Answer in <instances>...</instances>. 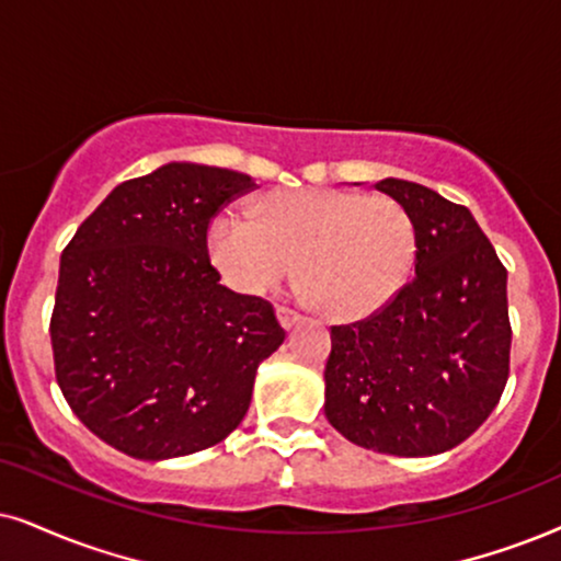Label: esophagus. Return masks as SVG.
<instances>
[{"label":"esophagus","instance_id":"1","mask_svg":"<svg viewBox=\"0 0 561 561\" xmlns=\"http://www.w3.org/2000/svg\"><path fill=\"white\" fill-rule=\"evenodd\" d=\"M276 321H279V325L285 331H293V325L300 321V318H297L289 308H276Z\"/></svg>","mask_w":561,"mask_h":561}]
</instances>
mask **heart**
I'll use <instances>...</instances> for the list:
<instances>
[{
  "label": "heart",
  "mask_w": 561,
  "mask_h": 561,
  "mask_svg": "<svg viewBox=\"0 0 561 561\" xmlns=\"http://www.w3.org/2000/svg\"><path fill=\"white\" fill-rule=\"evenodd\" d=\"M416 225L399 202L363 191H276L253 217L211 219L207 251L240 295H261L293 274L297 295L333 318L359 321L388 308L416 266Z\"/></svg>",
  "instance_id": "1"
}]
</instances>
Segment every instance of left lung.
I'll list each match as a JSON object with an SVG mask.
<instances>
[{
  "instance_id": "left-lung-1",
  "label": "left lung",
  "mask_w": 561,
  "mask_h": 561,
  "mask_svg": "<svg viewBox=\"0 0 561 561\" xmlns=\"http://www.w3.org/2000/svg\"><path fill=\"white\" fill-rule=\"evenodd\" d=\"M375 188L414 219V279L367 321L333 325L323 411L359 448L437 456L471 437L505 391L507 272L466 207L401 179Z\"/></svg>"
}]
</instances>
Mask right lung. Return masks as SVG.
Returning a JSON list of instances; mask_svg holds the SVG:
<instances>
[{"label":"right lung","instance_id":"1","mask_svg":"<svg viewBox=\"0 0 561 561\" xmlns=\"http://www.w3.org/2000/svg\"><path fill=\"white\" fill-rule=\"evenodd\" d=\"M251 175L165 162L118 183L61 253L56 382L92 435L139 460L191 456L243 422L285 331L261 297L219 285L207 228Z\"/></svg>","mask_w":561,"mask_h":561}]
</instances>
